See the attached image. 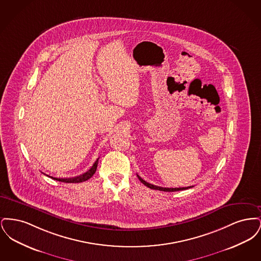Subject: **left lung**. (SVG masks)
<instances>
[{
  "label": "left lung",
  "instance_id": "8db88e82",
  "mask_svg": "<svg viewBox=\"0 0 261 261\" xmlns=\"http://www.w3.org/2000/svg\"><path fill=\"white\" fill-rule=\"evenodd\" d=\"M139 180L145 185V186L148 187L149 189H152V190H159V191H163V192H176V191H182V190H186V189H190L193 186L190 187H183V188H163V187L155 186V185H152V184H149L148 182H146L145 180H143L138 174H137Z\"/></svg>",
  "mask_w": 261,
  "mask_h": 261
}]
</instances>
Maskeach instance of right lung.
<instances>
[{"label": "right lung", "instance_id": "right-lung-1", "mask_svg": "<svg viewBox=\"0 0 261 261\" xmlns=\"http://www.w3.org/2000/svg\"><path fill=\"white\" fill-rule=\"evenodd\" d=\"M98 162H99V159L95 162L93 166L88 170L87 172H85V173L82 174L80 176L73 177V178H55V177L49 176V175H47V176L50 177L51 179H54V180H57V181H60V182H64V183H81V182H84L88 179H90L95 174L96 170H97V167H98Z\"/></svg>", "mask_w": 261, "mask_h": 261}]
</instances>
